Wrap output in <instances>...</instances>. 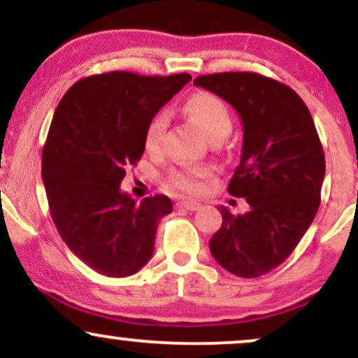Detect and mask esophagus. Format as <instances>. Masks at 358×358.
<instances>
[{
    "mask_svg": "<svg viewBox=\"0 0 358 358\" xmlns=\"http://www.w3.org/2000/svg\"><path fill=\"white\" fill-rule=\"evenodd\" d=\"M176 207L178 208H183V210H190V212H195V210H200V205L199 202H188V200H183V202H178L176 203Z\"/></svg>",
    "mask_w": 358,
    "mask_h": 358,
    "instance_id": "1",
    "label": "esophagus"
}]
</instances>
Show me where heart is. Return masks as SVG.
Instances as JSON below:
<instances>
[{
	"instance_id": "heart-1",
	"label": "heart",
	"mask_w": 358,
	"mask_h": 358,
	"mask_svg": "<svg viewBox=\"0 0 358 358\" xmlns=\"http://www.w3.org/2000/svg\"><path fill=\"white\" fill-rule=\"evenodd\" d=\"M185 113L195 122L196 127L208 139L222 136L225 138L232 127L231 114L227 106L219 97L208 92H199L185 102ZM166 129L165 114H158L148 126L145 134V148L150 153H156L162 148L163 134ZM210 175L207 168H188V170L175 171L170 176V188L183 193H200L203 188V180Z\"/></svg>"
}]
</instances>
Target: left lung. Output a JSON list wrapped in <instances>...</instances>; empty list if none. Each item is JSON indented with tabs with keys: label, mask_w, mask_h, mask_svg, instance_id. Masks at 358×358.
<instances>
[{
	"label": "left lung",
	"mask_w": 358,
	"mask_h": 358,
	"mask_svg": "<svg viewBox=\"0 0 358 358\" xmlns=\"http://www.w3.org/2000/svg\"><path fill=\"white\" fill-rule=\"evenodd\" d=\"M193 84L229 102L244 127L229 193L249 210L219 208L210 252L229 273L259 278L286 261L318 212L324 155L313 117L293 89L254 72L210 73Z\"/></svg>",
	"instance_id": "left-lung-1"
}]
</instances>
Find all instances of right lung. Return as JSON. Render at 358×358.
<instances>
[{
	"label": "right lung",
	"instance_id": "right-lung-1",
	"mask_svg": "<svg viewBox=\"0 0 358 358\" xmlns=\"http://www.w3.org/2000/svg\"><path fill=\"white\" fill-rule=\"evenodd\" d=\"M190 80L188 73L106 72L77 80L57 106L42 155L50 215L67 248L99 274L131 276L153 256L171 200L136 203L121 182L145 153L155 114Z\"/></svg>",
	"mask_w": 358,
	"mask_h": 358
}]
</instances>
